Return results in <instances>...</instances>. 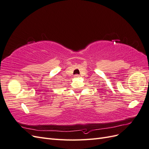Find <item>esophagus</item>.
Masks as SVG:
<instances>
[{
    "mask_svg": "<svg viewBox=\"0 0 149 149\" xmlns=\"http://www.w3.org/2000/svg\"><path fill=\"white\" fill-rule=\"evenodd\" d=\"M79 76V74H75V75H74V78H78Z\"/></svg>",
    "mask_w": 149,
    "mask_h": 149,
    "instance_id": "obj_1",
    "label": "esophagus"
}]
</instances>
